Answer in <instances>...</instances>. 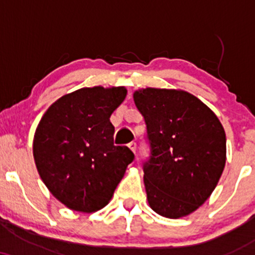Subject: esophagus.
Here are the masks:
<instances>
[{"label": "esophagus", "instance_id": "obj_1", "mask_svg": "<svg viewBox=\"0 0 255 255\" xmlns=\"http://www.w3.org/2000/svg\"><path fill=\"white\" fill-rule=\"evenodd\" d=\"M128 147L130 148V151H133V152H135V150H136V144L134 141H131V142H129V144H128Z\"/></svg>", "mask_w": 255, "mask_h": 255}]
</instances>
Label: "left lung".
Listing matches in <instances>:
<instances>
[{
  "mask_svg": "<svg viewBox=\"0 0 255 255\" xmlns=\"http://www.w3.org/2000/svg\"><path fill=\"white\" fill-rule=\"evenodd\" d=\"M133 98L151 146L144 164L148 205L163 217H186L210 198L224 170L223 126L187 91L146 87L135 91Z\"/></svg>",
  "mask_w": 255,
  "mask_h": 255,
  "instance_id": "8db88e82",
  "label": "left lung"
}]
</instances>
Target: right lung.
Returning <instances> with one entry per match:
<instances>
[{
	"label": "right lung",
	"instance_id": "add662e5",
	"mask_svg": "<svg viewBox=\"0 0 255 255\" xmlns=\"http://www.w3.org/2000/svg\"><path fill=\"white\" fill-rule=\"evenodd\" d=\"M127 96L124 86L84 87L44 113L33 137L38 174L73 211L96 212L109 204L134 154L114 145L110 116Z\"/></svg>",
	"mask_w": 255,
	"mask_h": 255
}]
</instances>
